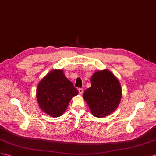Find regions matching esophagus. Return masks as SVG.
Instances as JSON below:
<instances>
[{
    "label": "esophagus",
    "mask_w": 156,
    "mask_h": 156,
    "mask_svg": "<svg viewBox=\"0 0 156 156\" xmlns=\"http://www.w3.org/2000/svg\"><path fill=\"white\" fill-rule=\"evenodd\" d=\"M78 91H79V94H82L83 92V90L82 88H79L78 89Z\"/></svg>",
    "instance_id": "1"
}]
</instances>
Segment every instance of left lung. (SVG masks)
<instances>
[{
  "label": "left lung",
  "mask_w": 156,
  "mask_h": 156,
  "mask_svg": "<svg viewBox=\"0 0 156 156\" xmlns=\"http://www.w3.org/2000/svg\"><path fill=\"white\" fill-rule=\"evenodd\" d=\"M90 80L91 86L84 91L83 99L94 116H108L121 102L122 88L119 80L107 69L95 72Z\"/></svg>",
  "instance_id": "8db88e82"
}]
</instances>
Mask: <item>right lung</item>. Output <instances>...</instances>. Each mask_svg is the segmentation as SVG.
<instances>
[{
  "label": "right lung",
  "mask_w": 156,
  "mask_h": 156,
  "mask_svg": "<svg viewBox=\"0 0 156 156\" xmlns=\"http://www.w3.org/2000/svg\"><path fill=\"white\" fill-rule=\"evenodd\" d=\"M78 94L77 89L65 77L62 70L50 71L39 82L36 90L39 107L52 117L61 116L72 98Z\"/></svg>",
  "instance_id": "add662e5"
}]
</instances>
